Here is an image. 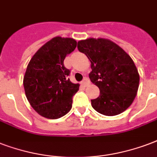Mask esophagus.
Masks as SVG:
<instances>
[{
  "mask_svg": "<svg viewBox=\"0 0 157 157\" xmlns=\"http://www.w3.org/2000/svg\"><path fill=\"white\" fill-rule=\"evenodd\" d=\"M88 84H89V81H88V79L87 78L84 79V81H82V82H81V85H82L83 86H86Z\"/></svg>",
  "mask_w": 157,
  "mask_h": 157,
  "instance_id": "obj_1",
  "label": "esophagus"
}]
</instances>
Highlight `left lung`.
<instances>
[{
  "label": "left lung",
  "mask_w": 157,
  "mask_h": 157,
  "mask_svg": "<svg viewBox=\"0 0 157 157\" xmlns=\"http://www.w3.org/2000/svg\"><path fill=\"white\" fill-rule=\"evenodd\" d=\"M78 50L90 61V80L100 89L91 100L94 110L106 116L123 113L133 102L139 86V74L133 61L122 48L105 39L81 40Z\"/></svg>",
  "instance_id": "obj_1"
}]
</instances>
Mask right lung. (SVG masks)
<instances>
[{
  "instance_id": "1",
  "label": "right lung",
  "mask_w": 157,
  "mask_h": 157,
  "mask_svg": "<svg viewBox=\"0 0 157 157\" xmlns=\"http://www.w3.org/2000/svg\"><path fill=\"white\" fill-rule=\"evenodd\" d=\"M76 44L71 38L55 37L42 46L29 63L23 81L26 97L33 109L44 118L57 119L71 109L72 96L80 85L67 78L70 70L63 62Z\"/></svg>"
}]
</instances>
